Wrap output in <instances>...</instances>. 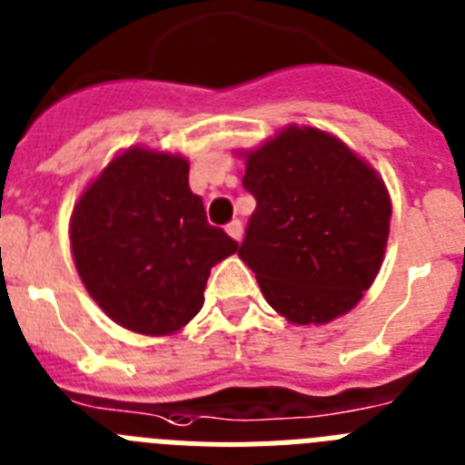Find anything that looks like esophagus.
I'll use <instances>...</instances> for the list:
<instances>
[{
    "mask_svg": "<svg viewBox=\"0 0 465 465\" xmlns=\"http://www.w3.org/2000/svg\"><path fill=\"white\" fill-rule=\"evenodd\" d=\"M227 233L233 238V241H241V236H243V222H241V220L229 222Z\"/></svg>",
    "mask_w": 465,
    "mask_h": 465,
    "instance_id": "1",
    "label": "esophagus"
}]
</instances>
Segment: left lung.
Instances as JSON below:
<instances>
[{
  "label": "left lung",
  "mask_w": 465,
  "mask_h": 465,
  "mask_svg": "<svg viewBox=\"0 0 465 465\" xmlns=\"http://www.w3.org/2000/svg\"><path fill=\"white\" fill-rule=\"evenodd\" d=\"M243 187L257 208L238 255L266 302L294 325L353 309L389 241L391 201L377 173L337 137L290 126L250 152Z\"/></svg>",
  "instance_id": "obj_1"
}]
</instances>
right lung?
<instances>
[{"mask_svg": "<svg viewBox=\"0 0 465 465\" xmlns=\"http://www.w3.org/2000/svg\"><path fill=\"white\" fill-rule=\"evenodd\" d=\"M76 272L124 328L171 334L203 306L210 269L236 252L208 224L183 156L128 149L84 192L72 215Z\"/></svg>", "mask_w": 465, "mask_h": 465, "instance_id": "1", "label": "right lung"}]
</instances>
